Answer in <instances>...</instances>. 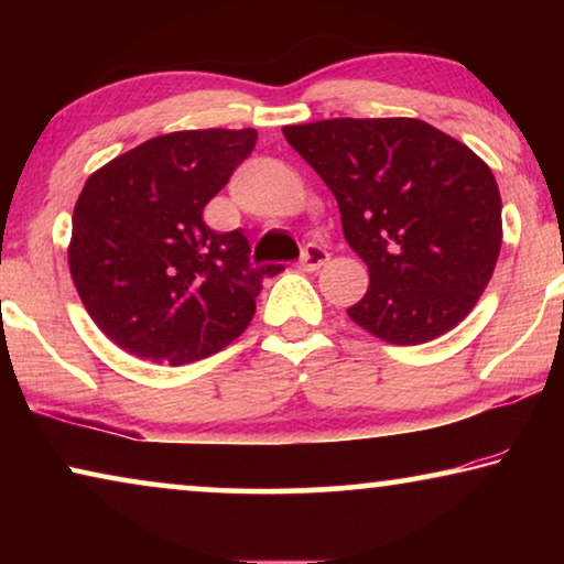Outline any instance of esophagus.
Here are the masks:
<instances>
[{
    "instance_id": "esophagus-1",
    "label": "esophagus",
    "mask_w": 564,
    "mask_h": 564,
    "mask_svg": "<svg viewBox=\"0 0 564 564\" xmlns=\"http://www.w3.org/2000/svg\"><path fill=\"white\" fill-rule=\"evenodd\" d=\"M326 264H328V251L318 243H307L303 257H300V269H305V272H318V269Z\"/></svg>"
}]
</instances>
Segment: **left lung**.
<instances>
[{
    "label": "left lung",
    "instance_id": "1",
    "mask_svg": "<svg viewBox=\"0 0 564 564\" xmlns=\"http://www.w3.org/2000/svg\"><path fill=\"white\" fill-rule=\"evenodd\" d=\"M282 133L334 192L346 243L369 269L349 318L398 346L465 321L503 241L490 166L415 118H336Z\"/></svg>",
    "mask_w": 564,
    "mask_h": 564
}]
</instances>
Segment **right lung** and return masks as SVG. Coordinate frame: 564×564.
<instances>
[{"mask_svg": "<svg viewBox=\"0 0 564 564\" xmlns=\"http://www.w3.org/2000/svg\"><path fill=\"white\" fill-rule=\"evenodd\" d=\"M257 145V130H180L97 169L72 218L68 269L97 328L122 351L189 365L238 338L264 276L241 230L207 228L203 210Z\"/></svg>", "mask_w": 564, "mask_h": 564, "instance_id": "add662e5", "label": "right lung"}]
</instances>
